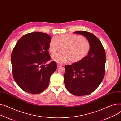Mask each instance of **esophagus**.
Here are the masks:
<instances>
[{
	"mask_svg": "<svg viewBox=\"0 0 121 121\" xmlns=\"http://www.w3.org/2000/svg\"><path fill=\"white\" fill-rule=\"evenodd\" d=\"M62 66H63V65H61V64H57V67H62Z\"/></svg>",
	"mask_w": 121,
	"mask_h": 121,
	"instance_id": "1",
	"label": "esophagus"
}]
</instances>
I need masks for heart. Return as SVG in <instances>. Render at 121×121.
<instances>
[{"label":"heart","mask_w":121,"mask_h":121,"mask_svg":"<svg viewBox=\"0 0 121 121\" xmlns=\"http://www.w3.org/2000/svg\"><path fill=\"white\" fill-rule=\"evenodd\" d=\"M54 54L52 59L59 63H66L69 60L71 63H77L82 60L91 50L89 41L82 36L74 34H64L54 36L50 42L49 50Z\"/></svg>","instance_id":"heart-1"}]
</instances>
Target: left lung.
Wrapping results in <instances>:
<instances>
[{
  "label": "left lung",
  "mask_w": 121,
  "mask_h": 121,
  "mask_svg": "<svg viewBox=\"0 0 121 121\" xmlns=\"http://www.w3.org/2000/svg\"><path fill=\"white\" fill-rule=\"evenodd\" d=\"M75 34L84 35L91 44V50L82 60L65 65L64 83L72 94L84 96L93 92L103 81L105 74L106 52L100 40L86 31Z\"/></svg>",
  "instance_id": "obj_1"
}]
</instances>
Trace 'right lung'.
Returning <instances> with one entry per match:
<instances>
[{"label":"right lung","mask_w":121,"mask_h":121,"mask_svg":"<svg viewBox=\"0 0 121 121\" xmlns=\"http://www.w3.org/2000/svg\"><path fill=\"white\" fill-rule=\"evenodd\" d=\"M51 36L41 32L23 35L12 51L11 62L14 81L21 89L28 93H41L49 86L50 78L57 69L48 52Z\"/></svg>","instance_id":"obj_1"}]
</instances>
